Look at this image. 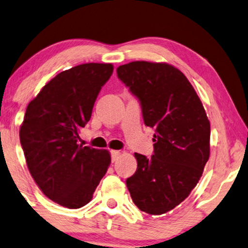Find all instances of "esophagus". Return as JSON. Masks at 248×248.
I'll list each match as a JSON object with an SVG mask.
<instances>
[{"mask_svg": "<svg viewBox=\"0 0 248 248\" xmlns=\"http://www.w3.org/2000/svg\"><path fill=\"white\" fill-rule=\"evenodd\" d=\"M119 156H120V151H111V157H112V161H117Z\"/></svg>", "mask_w": 248, "mask_h": 248, "instance_id": "obj_1", "label": "esophagus"}]
</instances>
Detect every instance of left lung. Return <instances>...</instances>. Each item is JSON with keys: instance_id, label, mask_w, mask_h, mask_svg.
I'll return each mask as SVG.
<instances>
[{"instance_id": "left-lung-1", "label": "left lung", "mask_w": 248, "mask_h": 248, "mask_svg": "<svg viewBox=\"0 0 248 248\" xmlns=\"http://www.w3.org/2000/svg\"><path fill=\"white\" fill-rule=\"evenodd\" d=\"M118 77L140 102L154 128V154L135 153L137 170L126 181L138 209L160 216L189 196L210 157L211 127L199 95L179 69L164 62L134 61Z\"/></svg>"}]
</instances>
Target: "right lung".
Segmentation results:
<instances>
[{
	"mask_svg": "<svg viewBox=\"0 0 248 248\" xmlns=\"http://www.w3.org/2000/svg\"><path fill=\"white\" fill-rule=\"evenodd\" d=\"M112 72L111 63H84L60 72L29 102L20 126L32 179L46 197L68 209L91 202L111 163L108 151L77 141Z\"/></svg>",
	"mask_w": 248,
	"mask_h": 248,
	"instance_id": "obj_1",
	"label": "right lung"
}]
</instances>
